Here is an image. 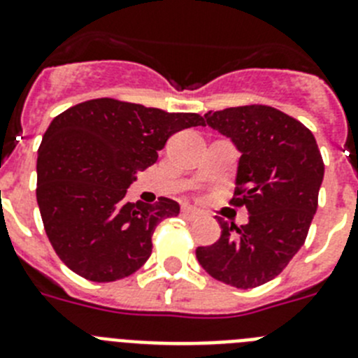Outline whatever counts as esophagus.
<instances>
[{
  "mask_svg": "<svg viewBox=\"0 0 358 358\" xmlns=\"http://www.w3.org/2000/svg\"><path fill=\"white\" fill-rule=\"evenodd\" d=\"M182 215H185L188 220H195V218H199V211L194 210V208H189V206L182 208Z\"/></svg>",
  "mask_w": 358,
  "mask_h": 358,
  "instance_id": "1",
  "label": "esophagus"
}]
</instances>
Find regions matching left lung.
I'll return each instance as SVG.
<instances>
[{"mask_svg": "<svg viewBox=\"0 0 358 358\" xmlns=\"http://www.w3.org/2000/svg\"><path fill=\"white\" fill-rule=\"evenodd\" d=\"M204 125L229 138L240 152L231 204L248 208L249 222L236 227L217 217L220 238L195 255L215 280L255 289L276 278L305 243L324 163L314 134L274 107L210 110Z\"/></svg>", "mask_w": 358, "mask_h": 358, "instance_id": "obj_1", "label": "left lung"}]
</instances>
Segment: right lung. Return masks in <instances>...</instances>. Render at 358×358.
<instances>
[{
  "label": "right lung",
  "mask_w": 358,
  "mask_h": 358,
  "mask_svg": "<svg viewBox=\"0 0 358 358\" xmlns=\"http://www.w3.org/2000/svg\"><path fill=\"white\" fill-rule=\"evenodd\" d=\"M204 125L195 113H166L96 98L61 113L37 152V204L57 256L73 273L107 283L136 273L152 252L161 220L179 204L127 202L136 173L157 161L176 132Z\"/></svg>",
  "instance_id": "obj_1"
}]
</instances>
